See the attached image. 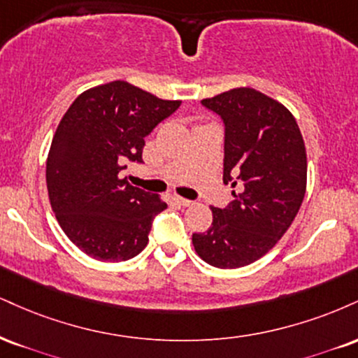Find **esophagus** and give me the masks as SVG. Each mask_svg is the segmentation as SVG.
Returning a JSON list of instances; mask_svg holds the SVG:
<instances>
[{"label":"esophagus","instance_id":"1","mask_svg":"<svg viewBox=\"0 0 358 358\" xmlns=\"http://www.w3.org/2000/svg\"><path fill=\"white\" fill-rule=\"evenodd\" d=\"M175 201L178 205H182V206H190V205H193V201L192 200H188V198H182V196H175Z\"/></svg>","mask_w":358,"mask_h":358}]
</instances>
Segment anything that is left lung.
I'll return each instance as SVG.
<instances>
[{"label": "left lung", "instance_id": "1", "mask_svg": "<svg viewBox=\"0 0 358 358\" xmlns=\"http://www.w3.org/2000/svg\"><path fill=\"white\" fill-rule=\"evenodd\" d=\"M222 118L223 183L238 187L225 208L212 206V227L193 234L196 253L217 268L264 257L299 213L307 187V153L294 115L253 88L201 100Z\"/></svg>", "mask_w": 358, "mask_h": 358}]
</instances>
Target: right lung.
Segmentation results:
<instances>
[{
    "label": "right lung",
    "mask_w": 358,
    "mask_h": 358,
    "mask_svg": "<svg viewBox=\"0 0 358 358\" xmlns=\"http://www.w3.org/2000/svg\"><path fill=\"white\" fill-rule=\"evenodd\" d=\"M182 101L160 100L127 81L81 93L59 122L46 162L51 208L68 238L100 262H124L148 243L165 201L120 178L141 163L145 138Z\"/></svg>",
    "instance_id": "1"
}]
</instances>
